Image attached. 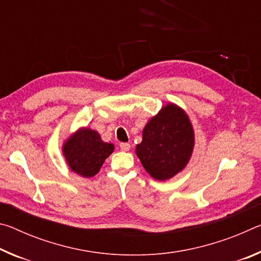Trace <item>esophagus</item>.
Instances as JSON below:
<instances>
[{"instance_id": "obj_1", "label": "esophagus", "mask_w": 261, "mask_h": 261, "mask_svg": "<svg viewBox=\"0 0 261 261\" xmlns=\"http://www.w3.org/2000/svg\"><path fill=\"white\" fill-rule=\"evenodd\" d=\"M120 147H121V149L122 151H124V152H127L130 149V144L129 143H121L120 144Z\"/></svg>"}]
</instances>
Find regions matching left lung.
<instances>
[{"instance_id":"left-lung-1","label":"left lung","mask_w":261,"mask_h":261,"mask_svg":"<svg viewBox=\"0 0 261 261\" xmlns=\"http://www.w3.org/2000/svg\"><path fill=\"white\" fill-rule=\"evenodd\" d=\"M193 145V129L187 114L169 103L144 127L136 154L153 178L166 180L188 165Z\"/></svg>"}]
</instances>
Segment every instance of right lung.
I'll use <instances>...</instances> for the list:
<instances>
[{
    "mask_svg": "<svg viewBox=\"0 0 261 261\" xmlns=\"http://www.w3.org/2000/svg\"><path fill=\"white\" fill-rule=\"evenodd\" d=\"M113 151V144L103 143L98 132L86 127L78 130L63 145L69 167L83 177H92L98 173Z\"/></svg>",
    "mask_w": 261,
    "mask_h": 261,
    "instance_id": "right-lung-1",
    "label": "right lung"
}]
</instances>
